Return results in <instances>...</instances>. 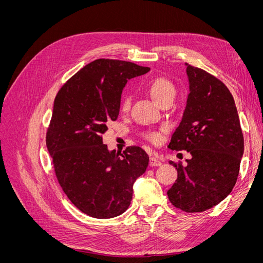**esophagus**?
<instances>
[{
  "label": "esophagus",
  "mask_w": 263,
  "mask_h": 263,
  "mask_svg": "<svg viewBox=\"0 0 263 263\" xmlns=\"http://www.w3.org/2000/svg\"><path fill=\"white\" fill-rule=\"evenodd\" d=\"M149 164H150V166H159V165H161V161L158 160L157 158H150Z\"/></svg>",
  "instance_id": "34e87169"
}]
</instances>
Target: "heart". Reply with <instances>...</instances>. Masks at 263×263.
<instances>
[{
  "label": "heart",
  "mask_w": 263,
  "mask_h": 263,
  "mask_svg": "<svg viewBox=\"0 0 263 263\" xmlns=\"http://www.w3.org/2000/svg\"><path fill=\"white\" fill-rule=\"evenodd\" d=\"M147 91L153 97V99L158 103V104H163L166 101H173L174 97H176V86L169 81L168 79L164 78H156L154 80H151L147 84ZM132 105V97L130 94L125 93L121 99V103H119V108L122 112H128ZM146 138L151 142H158L160 140L161 136L158 133H149L146 135Z\"/></svg>",
  "instance_id": "obj_1"
}]
</instances>
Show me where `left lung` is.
Wrapping results in <instances>:
<instances>
[{"mask_svg": "<svg viewBox=\"0 0 263 263\" xmlns=\"http://www.w3.org/2000/svg\"><path fill=\"white\" fill-rule=\"evenodd\" d=\"M190 83L185 110L169 148L192 158L176 166L178 179L168 191L172 205L200 213L232 192L243 155V135L232 93L216 77L186 63Z\"/></svg>", "mask_w": 263, "mask_h": 263, "instance_id": "left-lung-1", "label": "left lung"}]
</instances>
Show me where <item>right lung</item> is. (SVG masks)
Returning a JSON list of instances; mask_svg holds the SVG:
<instances>
[{
	"instance_id": "add662e5",
	"label": "right lung",
	"mask_w": 263,
	"mask_h": 263,
	"mask_svg": "<svg viewBox=\"0 0 263 263\" xmlns=\"http://www.w3.org/2000/svg\"><path fill=\"white\" fill-rule=\"evenodd\" d=\"M150 68L98 59L62 85L55 95L46 145L55 177L77 209L94 218H113L130 205L133 185L149 157L137 146L108 151L103 134L118 117L127 80Z\"/></svg>"
}]
</instances>
